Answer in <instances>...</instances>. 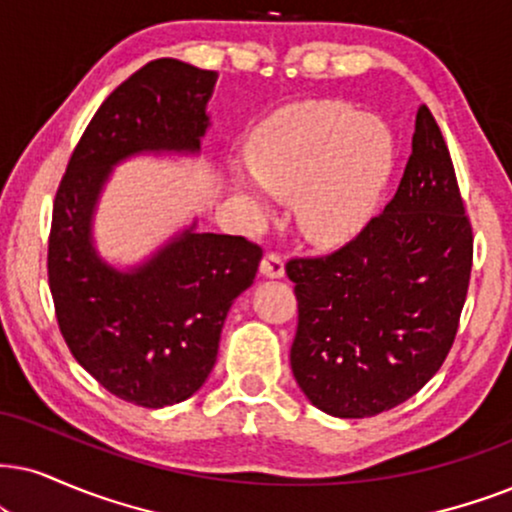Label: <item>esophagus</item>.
<instances>
[{
	"label": "esophagus",
	"mask_w": 512,
	"mask_h": 512,
	"mask_svg": "<svg viewBox=\"0 0 512 512\" xmlns=\"http://www.w3.org/2000/svg\"><path fill=\"white\" fill-rule=\"evenodd\" d=\"M260 271H262V276H267V278H281L283 274H286V264H283L281 255L269 252V255L262 260Z\"/></svg>",
	"instance_id": "esophagus-1"
}]
</instances>
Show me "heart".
<instances>
[{"instance_id":"b5f03b06","label":"heart","mask_w":512,"mask_h":512,"mask_svg":"<svg viewBox=\"0 0 512 512\" xmlns=\"http://www.w3.org/2000/svg\"><path fill=\"white\" fill-rule=\"evenodd\" d=\"M387 122L340 101H312L276 113L252 134L250 177L234 170L238 191L264 203V186L295 196L302 234L319 245L352 241L378 210L397 167Z\"/></svg>"}]
</instances>
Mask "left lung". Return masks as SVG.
<instances>
[{
    "mask_svg": "<svg viewBox=\"0 0 512 512\" xmlns=\"http://www.w3.org/2000/svg\"><path fill=\"white\" fill-rule=\"evenodd\" d=\"M472 229L454 163L428 106L383 215L345 248L290 260L293 375L316 409L368 418L413 397L454 345L468 293Z\"/></svg>",
    "mask_w": 512,
    "mask_h": 512,
    "instance_id": "8db88e82",
    "label": "left lung"
}]
</instances>
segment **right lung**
Masks as SVG:
<instances>
[{"mask_svg": "<svg viewBox=\"0 0 512 512\" xmlns=\"http://www.w3.org/2000/svg\"><path fill=\"white\" fill-rule=\"evenodd\" d=\"M215 82V70L177 58L146 63L101 103L54 200L47 264L58 328L96 383L146 409L203 387L226 314L255 281L262 250L243 236L200 234L193 219L120 269L96 248L94 217L120 163L200 153Z\"/></svg>", "mask_w": 512, "mask_h": 512, "instance_id": "right-lung-1", "label": "right lung"}]
</instances>
